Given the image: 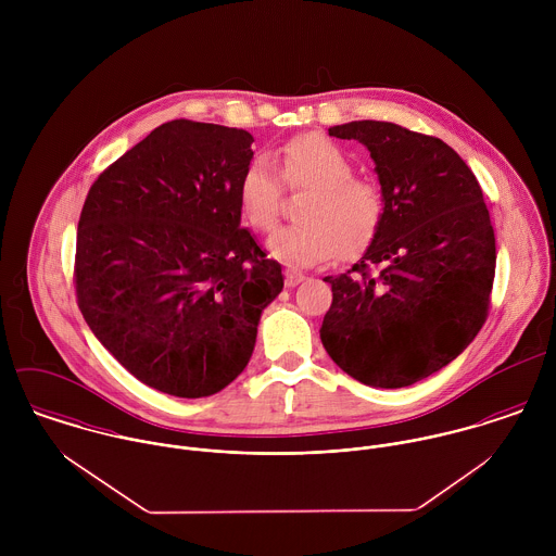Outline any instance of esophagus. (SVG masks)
I'll list each match as a JSON object with an SVG mask.
<instances>
[{
    "instance_id": "esophagus-1",
    "label": "esophagus",
    "mask_w": 556,
    "mask_h": 556,
    "mask_svg": "<svg viewBox=\"0 0 556 556\" xmlns=\"http://www.w3.org/2000/svg\"><path fill=\"white\" fill-rule=\"evenodd\" d=\"M302 280H306V276H304L302 271H298V269H285V285H287V287H295V285H300Z\"/></svg>"
}]
</instances>
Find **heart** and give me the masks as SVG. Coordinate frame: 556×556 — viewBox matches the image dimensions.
I'll use <instances>...</instances> for the list:
<instances>
[{"mask_svg":"<svg viewBox=\"0 0 556 556\" xmlns=\"http://www.w3.org/2000/svg\"><path fill=\"white\" fill-rule=\"evenodd\" d=\"M282 184L306 192L298 205V225L267 239L274 258L289 267H313L336 252L353 256L379 233L386 218V192L379 181L357 177L349 154L323 135H300L274 156ZM274 166L254 159L241 173L239 210L245 223L267 233L276 227L282 188Z\"/></svg>","mask_w":556,"mask_h":556,"instance_id":"obj_1","label":"heart"}]
</instances>
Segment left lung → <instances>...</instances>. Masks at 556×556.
Listing matches in <instances>:
<instances>
[{"mask_svg":"<svg viewBox=\"0 0 556 556\" xmlns=\"http://www.w3.org/2000/svg\"><path fill=\"white\" fill-rule=\"evenodd\" d=\"M329 137L368 148L386 218L349 271L325 278L333 300L320 342L359 383L406 388L454 362L488 317L490 214L473 170L437 137L372 119L333 126Z\"/></svg>","mask_w":556,"mask_h":556,"instance_id":"obj_1","label":"left lung"}]
</instances>
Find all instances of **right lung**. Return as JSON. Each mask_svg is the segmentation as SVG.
<instances>
[{"instance_id":"right-lung-1","label":"right lung","mask_w":556,"mask_h":556,"mask_svg":"<svg viewBox=\"0 0 556 556\" xmlns=\"http://www.w3.org/2000/svg\"><path fill=\"white\" fill-rule=\"evenodd\" d=\"M252 135L173 119L91 184L77 231L83 318L141 383L205 397L248 366L280 263L241 229Z\"/></svg>"}]
</instances>
